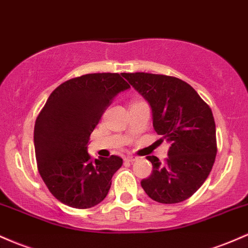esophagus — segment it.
I'll return each mask as SVG.
<instances>
[{
    "mask_svg": "<svg viewBox=\"0 0 248 248\" xmlns=\"http://www.w3.org/2000/svg\"><path fill=\"white\" fill-rule=\"evenodd\" d=\"M125 161H130V163H132V161L137 160V157H133V155H127V157L124 158Z\"/></svg>",
    "mask_w": 248,
    "mask_h": 248,
    "instance_id": "obj_1",
    "label": "esophagus"
}]
</instances>
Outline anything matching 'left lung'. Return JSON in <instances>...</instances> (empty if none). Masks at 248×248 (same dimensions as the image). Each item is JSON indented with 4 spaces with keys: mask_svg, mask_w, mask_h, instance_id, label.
Masks as SVG:
<instances>
[{
    "mask_svg": "<svg viewBox=\"0 0 248 248\" xmlns=\"http://www.w3.org/2000/svg\"><path fill=\"white\" fill-rule=\"evenodd\" d=\"M147 102L154 129L171 143L164 164L155 155L150 177L140 182L145 193L161 204H177L199 190L217 155L216 123L206 102L184 80L166 75L122 74Z\"/></svg>",
    "mask_w": 248,
    "mask_h": 248,
    "instance_id": "left-lung-1",
    "label": "left lung"
}]
</instances>
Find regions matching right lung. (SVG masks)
Listing matches in <instances>:
<instances>
[{
	"instance_id": "1",
	"label": "right lung",
	"mask_w": 248,
	"mask_h": 248,
	"mask_svg": "<svg viewBox=\"0 0 248 248\" xmlns=\"http://www.w3.org/2000/svg\"><path fill=\"white\" fill-rule=\"evenodd\" d=\"M129 88L119 74L83 75L55 89L38 113L34 129L37 169L48 190L63 204L84 210L109 193L123 159H93L87 145L116 94Z\"/></svg>"
}]
</instances>
